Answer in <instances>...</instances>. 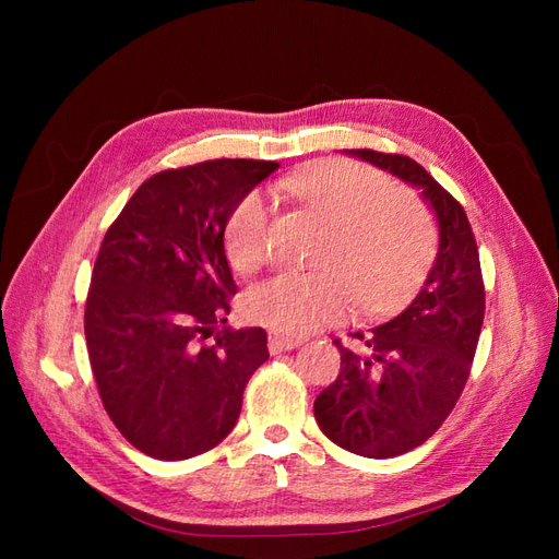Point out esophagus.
<instances>
[{"mask_svg":"<svg viewBox=\"0 0 559 559\" xmlns=\"http://www.w3.org/2000/svg\"><path fill=\"white\" fill-rule=\"evenodd\" d=\"M300 343H302L300 337L284 333V331H280V329H270V331H267V347H270V352H273V354L284 352V349H294V347H298Z\"/></svg>","mask_w":559,"mask_h":559,"instance_id":"obj_1","label":"esophagus"}]
</instances>
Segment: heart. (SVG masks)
Instances as JSON below:
<instances>
[{"label":"heart","instance_id":"obj_1","mask_svg":"<svg viewBox=\"0 0 559 559\" xmlns=\"http://www.w3.org/2000/svg\"><path fill=\"white\" fill-rule=\"evenodd\" d=\"M302 205L331 226L319 273H277L247 294V312L286 333H308L359 312H382L415 289L436 253V222L413 191L354 160L306 167L286 181ZM228 261L251 273L270 257V202L247 193L224 230Z\"/></svg>","mask_w":559,"mask_h":559}]
</instances>
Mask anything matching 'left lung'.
Here are the masks:
<instances>
[{"instance_id":"8db88e82","label":"left lung","mask_w":559,"mask_h":559,"mask_svg":"<svg viewBox=\"0 0 559 559\" xmlns=\"http://www.w3.org/2000/svg\"><path fill=\"white\" fill-rule=\"evenodd\" d=\"M408 181L438 218L433 267L408 308L370 331L335 337L341 373L314 401V419L343 450L386 460L421 445L460 401L485 319V286L476 238L464 207L408 156L345 148Z\"/></svg>"}]
</instances>
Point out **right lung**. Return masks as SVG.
<instances>
[{"label":"right lung","mask_w":559,"mask_h":559,"mask_svg":"<svg viewBox=\"0 0 559 559\" xmlns=\"http://www.w3.org/2000/svg\"><path fill=\"white\" fill-rule=\"evenodd\" d=\"M277 167L218 158L148 177L97 251L83 317L91 368L114 427L154 460H191L222 443L270 357L263 329L207 337L238 294L228 216Z\"/></svg>","instance_id":"1"}]
</instances>
